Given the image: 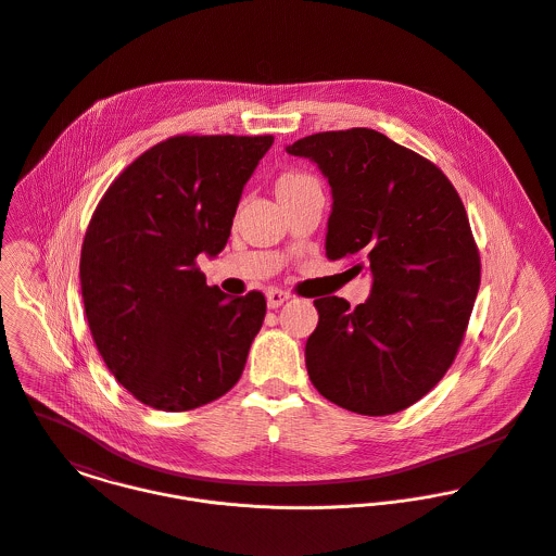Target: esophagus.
Returning a JSON list of instances; mask_svg holds the SVG:
<instances>
[{
    "label": "esophagus",
    "instance_id": "esophagus-1",
    "mask_svg": "<svg viewBox=\"0 0 556 556\" xmlns=\"http://www.w3.org/2000/svg\"><path fill=\"white\" fill-rule=\"evenodd\" d=\"M289 298H291V293H289V291H282V289H269V291H267V306H269V308H278V306H282Z\"/></svg>",
    "mask_w": 556,
    "mask_h": 556
}]
</instances>
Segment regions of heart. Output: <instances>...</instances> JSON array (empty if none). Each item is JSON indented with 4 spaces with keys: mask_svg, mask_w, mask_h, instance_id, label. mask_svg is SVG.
Here are the masks:
<instances>
[{
    "mask_svg": "<svg viewBox=\"0 0 556 556\" xmlns=\"http://www.w3.org/2000/svg\"><path fill=\"white\" fill-rule=\"evenodd\" d=\"M311 187H319L317 179L308 173H302V170H287L280 175L278 184H276V191L278 195H293V193H300L304 189H311Z\"/></svg>",
    "mask_w": 556,
    "mask_h": 556,
    "instance_id": "heart-1",
    "label": "heart"
}]
</instances>
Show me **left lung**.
Here are the masks:
<instances>
[{
  "instance_id": "1",
  "label": "left lung",
  "mask_w": 556,
  "mask_h": 556,
  "mask_svg": "<svg viewBox=\"0 0 556 556\" xmlns=\"http://www.w3.org/2000/svg\"><path fill=\"white\" fill-rule=\"evenodd\" d=\"M332 187L326 256L372 274L356 308L315 300L306 369L332 403L365 416L401 412L451 369L481 285V256L457 189L422 155L354 127L287 149Z\"/></svg>"
}]
</instances>
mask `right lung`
Instances as JSON below:
<instances>
[{
    "instance_id": "obj_1",
    "label": "right lung",
    "mask_w": 556,
    "mask_h": 556,
    "mask_svg": "<svg viewBox=\"0 0 556 556\" xmlns=\"http://www.w3.org/2000/svg\"><path fill=\"white\" fill-rule=\"evenodd\" d=\"M274 136H173L99 200L79 258L92 341L138 401L187 412L241 377L267 302L228 298L198 267L230 237L243 186Z\"/></svg>"
}]
</instances>
